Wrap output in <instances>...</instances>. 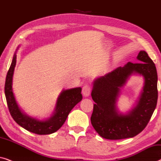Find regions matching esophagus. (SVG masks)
I'll use <instances>...</instances> for the list:
<instances>
[{
  "mask_svg": "<svg viewBox=\"0 0 161 161\" xmlns=\"http://www.w3.org/2000/svg\"><path fill=\"white\" fill-rule=\"evenodd\" d=\"M82 94L85 97H87L91 94V87L88 84H86L82 89Z\"/></svg>",
  "mask_w": 161,
  "mask_h": 161,
  "instance_id": "34e87169",
  "label": "esophagus"
}]
</instances>
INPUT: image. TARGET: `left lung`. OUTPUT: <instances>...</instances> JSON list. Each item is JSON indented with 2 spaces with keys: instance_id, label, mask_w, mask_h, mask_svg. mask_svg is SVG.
Listing matches in <instances>:
<instances>
[{
  "instance_id": "8db88e82",
  "label": "left lung",
  "mask_w": 161,
  "mask_h": 161,
  "mask_svg": "<svg viewBox=\"0 0 161 161\" xmlns=\"http://www.w3.org/2000/svg\"><path fill=\"white\" fill-rule=\"evenodd\" d=\"M138 63L128 62L93 81L92 97L95 103L91 122L101 137L110 140L133 138L148 124L158 101V74L155 64L144 50ZM144 78V86L133 108L126 114L118 111L120 89L131 75Z\"/></svg>"
}]
</instances>
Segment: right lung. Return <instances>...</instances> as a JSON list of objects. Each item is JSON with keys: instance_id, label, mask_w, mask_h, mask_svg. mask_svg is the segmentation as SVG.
Listing matches in <instances>:
<instances>
[{"instance_id": "right-lung-1", "label": "right lung", "mask_w": 161, "mask_h": 161, "mask_svg": "<svg viewBox=\"0 0 161 161\" xmlns=\"http://www.w3.org/2000/svg\"><path fill=\"white\" fill-rule=\"evenodd\" d=\"M15 51L13 59L7 72L5 82V96L9 112L14 120L19 126L31 133L39 135H47L56 132L64 125L71 110L82 100L81 88L76 87L64 89L57 99L53 114L46 119H39L25 114L17 103L13 92L12 80L14 67L17 62V51Z\"/></svg>"}]
</instances>
